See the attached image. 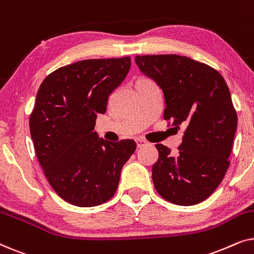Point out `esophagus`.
Segmentation results:
<instances>
[{
	"label": "esophagus",
	"mask_w": 254,
	"mask_h": 254,
	"mask_svg": "<svg viewBox=\"0 0 254 254\" xmlns=\"http://www.w3.org/2000/svg\"><path fill=\"white\" fill-rule=\"evenodd\" d=\"M135 142H136L137 148H142V147H144V145L148 144V142L145 141V140H143V138H136V140H135Z\"/></svg>",
	"instance_id": "34e87169"
}]
</instances>
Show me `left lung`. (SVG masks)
I'll return each mask as SVG.
<instances>
[{"label": "left lung", "instance_id": "obj_1", "mask_svg": "<svg viewBox=\"0 0 254 254\" xmlns=\"http://www.w3.org/2000/svg\"><path fill=\"white\" fill-rule=\"evenodd\" d=\"M135 62L163 90L164 120L185 129L176 155L156 144L155 189L163 199L179 206L202 202L215 192L230 165L237 112L227 83L215 68L187 57L136 55Z\"/></svg>", "mask_w": 254, "mask_h": 254}]
</instances>
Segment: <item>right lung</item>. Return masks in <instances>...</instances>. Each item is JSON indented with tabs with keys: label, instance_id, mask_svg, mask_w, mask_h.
I'll use <instances>...</instances> for the list:
<instances>
[{
	"label": "right lung",
	"instance_id": "1",
	"mask_svg": "<svg viewBox=\"0 0 254 254\" xmlns=\"http://www.w3.org/2000/svg\"><path fill=\"white\" fill-rule=\"evenodd\" d=\"M130 68V58L90 59L51 72L38 90L30 131L38 161L59 196L77 207L109 201L133 140L110 142L95 130L111 93Z\"/></svg>",
	"mask_w": 254,
	"mask_h": 254
}]
</instances>
